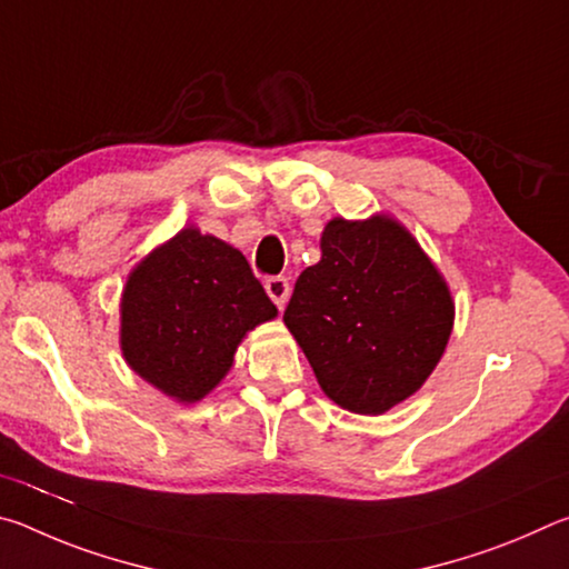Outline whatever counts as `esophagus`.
Here are the masks:
<instances>
[{"label": "esophagus", "instance_id": "obj_1", "mask_svg": "<svg viewBox=\"0 0 569 569\" xmlns=\"http://www.w3.org/2000/svg\"><path fill=\"white\" fill-rule=\"evenodd\" d=\"M266 293L271 296V301L278 308H283L288 303V298H291V283H288V278L283 276H273L266 281Z\"/></svg>", "mask_w": 569, "mask_h": 569}]
</instances>
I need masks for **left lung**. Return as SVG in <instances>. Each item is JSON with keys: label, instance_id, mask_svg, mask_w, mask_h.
Segmentation results:
<instances>
[{"label": "left lung", "instance_id": "left-lung-1", "mask_svg": "<svg viewBox=\"0 0 569 569\" xmlns=\"http://www.w3.org/2000/svg\"><path fill=\"white\" fill-rule=\"evenodd\" d=\"M283 323L326 397L387 413L431 377L455 329V298L397 218H333L321 261L298 276Z\"/></svg>", "mask_w": 569, "mask_h": 569}]
</instances>
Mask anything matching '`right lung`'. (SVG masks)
Masks as SVG:
<instances>
[{
  "instance_id": "right-lung-1",
  "label": "right lung",
  "mask_w": 569,
  "mask_h": 569,
  "mask_svg": "<svg viewBox=\"0 0 569 569\" xmlns=\"http://www.w3.org/2000/svg\"><path fill=\"white\" fill-rule=\"evenodd\" d=\"M276 316L246 256L188 226L130 271L120 349L150 387L196 403L226 379L246 333Z\"/></svg>"
}]
</instances>
